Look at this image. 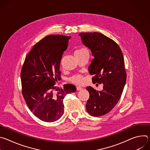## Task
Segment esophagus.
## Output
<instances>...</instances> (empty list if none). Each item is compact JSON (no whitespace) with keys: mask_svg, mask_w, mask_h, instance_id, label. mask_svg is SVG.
<instances>
[{"mask_svg":"<svg viewBox=\"0 0 150 150\" xmlns=\"http://www.w3.org/2000/svg\"><path fill=\"white\" fill-rule=\"evenodd\" d=\"M83 88L81 87H76V90L77 91H80V90H82Z\"/></svg>","mask_w":150,"mask_h":150,"instance_id":"obj_1","label":"esophagus"}]
</instances>
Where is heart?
Listing matches in <instances>:
<instances>
[{"instance_id":"obj_1","label":"heart","mask_w":150,"mask_h":150,"mask_svg":"<svg viewBox=\"0 0 150 150\" xmlns=\"http://www.w3.org/2000/svg\"><path fill=\"white\" fill-rule=\"evenodd\" d=\"M85 52H87L86 50L84 49H78L77 50L75 51V54H79V53H82ZM70 82L76 84V85H80L82 84L83 82H84V79L83 78L82 76L79 75H75L73 76L72 77H71L69 79Z\"/></svg>"}]
</instances>
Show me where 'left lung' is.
Instances as JSON below:
<instances>
[{"label": "left lung", "instance_id": "8db88e82", "mask_svg": "<svg viewBox=\"0 0 150 150\" xmlns=\"http://www.w3.org/2000/svg\"><path fill=\"white\" fill-rule=\"evenodd\" d=\"M83 44L91 51L94 59L88 68L93 75V83L103 84L98 91L87 87L90 97L86 104L87 112L100 116L110 112L120 100L126 80L123 53L112 39L99 33H81Z\"/></svg>", "mask_w": 150, "mask_h": 150}]
</instances>
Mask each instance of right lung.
<instances>
[{"label":"right lung","instance_id":"obj_1","mask_svg":"<svg viewBox=\"0 0 150 150\" xmlns=\"http://www.w3.org/2000/svg\"><path fill=\"white\" fill-rule=\"evenodd\" d=\"M71 37L49 35L42 38L27 54L21 72L22 94L28 108L41 120L53 122L63 114V100L76 91L72 84L59 88L60 63Z\"/></svg>","mask_w":150,"mask_h":150}]
</instances>
